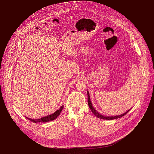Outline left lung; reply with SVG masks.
Returning a JSON list of instances; mask_svg holds the SVG:
<instances>
[{"label":"left lung","instance_id":"obj_1","mask_svg":"<svg viewBox=\"0 0 154 154\" xmlns=\"http://www.w3.org/2000/svg\"><path fill=\"white\" fill-rule=\"evenodd\" d=\"M87 94H88V105H89V107L90 108V109L91 110V112H93V113L97 118H100V119H106V120H112V119H118V118H121L122 116H124V115H125L128 112L129 110H128L127 112H126L125 113H124V114L122 115H118V116H104V115H102L100 113H99L97 111H96V109H94V108L93 106V105L91 102V100H90V94H89V93L88 91H87Z\"/></svg>","mask_w":154,"mask_h":154}]
</instances>
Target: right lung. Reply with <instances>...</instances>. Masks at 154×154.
Here are the masks:
<instances>
[{
  "label": "right lung",
  "mask_w": 154,
  "mask_h": 154,
  "mask_svg": "<svg viewBox=\"0 0 154 154\" xmlns=\"http://www.w3.org/2000/svg\"><path fill=\"white\" fill-rule=\"evenodd\" d=\"M64 106L62 105L58 110H57L55 113H54L53 114H51L50 115H48L47 116H45V117H42L41 118H39V119H30L29 118H27L29 120H30V121L33 122H35V123H36V122H49V121H53L54 119H55L60 114V113L61 112L62 109L63 108Z\"/></svg>",
  "instance_id": "1"
}]
</instances>
